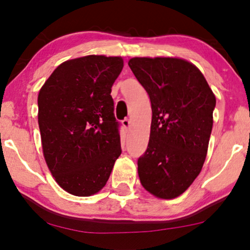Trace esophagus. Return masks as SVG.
I'll use <instances>...</instances> for the list:
<instances>
[{
	"mask_svg": "<svg viewBox=\"0 0 250 250\" xmlns=\"http://www.w3.org/2000/svg\"><path fill=\"white\" fill-rule=\"evenodd\" d=\"M122 125H124V128L125 130H129L130 126H131V122L129 119H124L122 120Z\"/></svg>",
	"mask_w": 250,
	"mask_h": 250,
	"instance_id": "34e87169",
	"label": "esophagus"
}]
</instances>
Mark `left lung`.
<instances>
[{"label": "left lung", "instance_id": "obj_1", "mask_svg": "<svg viewBox=\"0 0 250 250\" xmlns=\"http://www.w3.org/2000/svg\"><path fill=\"white\" fill-rule=\"evenodd\" d=\"M150 97L149 145L138 159L143 188L160 198L184 193L204 164L216 98L192 62L171 57H134L128 62Z\"/></svg>", "mask_w": 250, "mask_h": 250}]
</instances>
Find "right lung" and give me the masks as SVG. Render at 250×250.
I'll use <instances>...</instances> for the list:
<instances>
[{
  "instance_id": "right-lung-1",
  "label": "right lung",
  "mask_w": 250,
  "mask_h": 250,
  "mask_svg": "<svg viewBox=\"0 0 250 250\" xmlns=\"http://www.w3.org/2000/svg\"><path fill=\"white\" fill-rule=\"evenodd\" d=\"M121 57L89 55L59 65L39 94L45 161L62 188L90 196L107 183L121 154L111 87Z\"/></svg>"
}]
</instances>
